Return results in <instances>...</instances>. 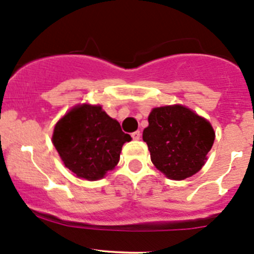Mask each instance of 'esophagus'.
I'll return each mask as SVG.
<instances>
[{
    "mask_svg": "<svg viewBox=\"0 0 254 254\" xmlns=\"http://www.w3.org/2000/svg\"><path fill=\"white\" fill-rule=\"evenodd\" d=\"M131 137L134 138V140H140V137H141V132L140 131H134L131 134Z\"/></svg>",
    "mask_w": 254,
    "mask_h": 254,
    "instance_id": "34e87169",
    "label": "esophagus"
}]
</instances>
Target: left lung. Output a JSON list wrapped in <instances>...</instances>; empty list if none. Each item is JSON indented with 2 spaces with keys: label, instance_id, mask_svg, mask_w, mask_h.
<instances>
[{
  "label": "left lung",
  "instance_id": "1",
  "mask_svg": "<svg viewBox=\"0 0 254 254\" xmlns=\"http://www.w3.org/2000/svg\"><path fill=\"white\" fill-rule=\"evenodd\" d=\"M214 137L207 120L178 105L152 109L142 135L152 163L174 180H184L201 170Z\"/></svg>",
  "mask_w": 254,
  "mask_h": 254
}]
</instances>
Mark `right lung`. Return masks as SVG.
Returning a JSON list of instances; mask_svg holds the SVG:
<instances>
[{"mask_svg": "<svg viewBox=\"0 0 254 254\" xmlns=\"http://www.w3.org/2000/svg\"><path fill=\"white\" fill-rule=\"evenodd\" d=\"M53 145L66 168L78 178L98 180L118 164L130 135L101 106L74 107L56 124Z\"/></svg>", "mask_w": 254, "mask_h": 254, "instance_id": "1", "label": "right lung"}]
</instances>
